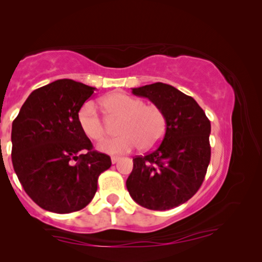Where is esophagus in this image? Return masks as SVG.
Listing matches in <instances>:
<instances>
[{"mask_svg":"<svg viewBox=\"0 0 262 262\" xmlns=\"http://www.w3.org/2000/svg\"><path fill=\"white\" fill-rule=\"evenodd\" d=\"M119 159H120V157H118V156H113V157H111V161H112V163H113V164L118 163V162H119Z\"/></svg>","mask_w":262,"mask_h":262,"instance_id":"34e87169","label":"esophagus"}]
</instances>
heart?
Here are the masks:
<instances>
[{"label": "heart", "instance_id": "obj_1", "mask_svg": "<svg viewBox=\"0 0 262 262\" xmlns=\"http://www.w3.org/2000/svg\"><path fill=\"white\" fill-rule=\"evenodd\" d=\"M99 104L106 120L112 122L118 119L114 128L119 134L101 142L98 145L101 152L125 154L137 145L141 150H150L165 134V115L156 105L144 104L141 98L126 94H111L101 98ZM77 122L83 134L92 141H100L107 134V126L92 101H86L79 108Z\"/></svg>", "mask_w": 262, "mask_h": 262}]
</instances>
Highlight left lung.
Returning <instances> with one entry per match:
<instances>
[{
  "instance_id": "1",
  "label": "left lung",
  "mask_w": 262,
  "mask_h": 262,
  "mask_svg": "<svg viewBox=\"0 0 262 262\" xmlns=\"http://www.w3.org/2000/svg\"><path fill=\"white\" fill-rule=\"evenodd\" d=\"M163 111L165 135L145 156L133 158L126 186L133 200L151 210L183 205L198 192L210 162V121L192 97L165 83L134 88Z\"/></svg>"
}]
</instances>
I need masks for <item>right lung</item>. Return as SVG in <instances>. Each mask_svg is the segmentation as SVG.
<instances>
[{"label": "right lung", "mask_w": 262, "mask_h": 262, "mask_svg": "<svg viewBox=\"0 0 262 262\" xmlns=\"http://www.w3.org/2000/svg\"><path fill=\"white\" fill-rule=\"evenodd\" d=\"M96 88L63 78L31 92L12 122L11 159L29 196L42 209L68 214L86 207L111 158L92 150L77 113Z\"/></svg>", "instance_id": "obj_1"}]
</instances>
